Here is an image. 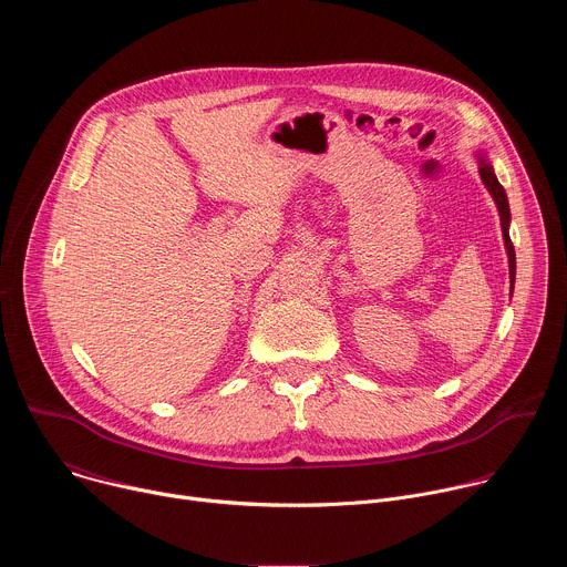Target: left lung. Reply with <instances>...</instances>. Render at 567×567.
<instances>
[{"instance_id":"1","label":"left lung","mask_w":567,"mask_h":567,"mask_svg":"<svg viewBox=\"0 0 567 567\" xmlns=\"http://www.w3.org/2000/svg\"><path fill=\"white\" fill-rule=\"evenodd\" d=\"M477 164H480L482 184L487 186V190H489V195L494 197V202H496V206H498V213H501L503 239H505V249H507V258H509V282H512V289H514V280H516V254H514V245H512V239H509V221H512L509 202H507L505 188L501 186V182H498V177H496V173H494V166L489 164V161L480 154V156H477Z\"/></svg>"}]
</instances>
